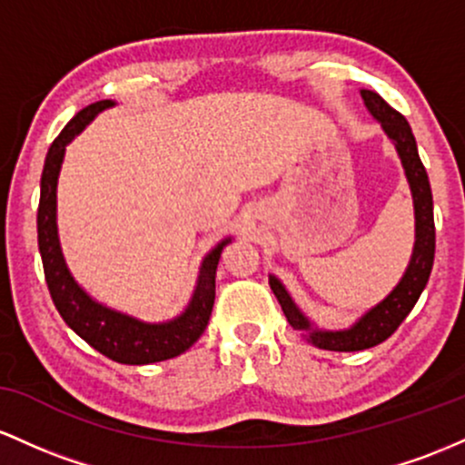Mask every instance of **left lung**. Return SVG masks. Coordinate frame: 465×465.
Masks as SVG:
<instances>
[{"instance_id":"left-lung-1","label":"left lung","mask_w":465,"mask_h":465,"mask_svg":"<svg viewBox=\"0 0 465 465\" xmlns=\"http://www.w3.org/2000/svg\"><path fill=\"white\" fill-rule=\"evenodd\" d=\"M360 94H362L364 105L369 107V112L382 123V129L395 143L406 177H409L415 202V250L409 270L401 276L398 288L391 292L380 305H375L369 314L360 318L351 330L345 331L312 330L310 321L296 310V305L292 302L283 285L279 283V279L270 276V288H272L276 301L281 302V310H283L290 325L294 330L307 331V338L318 349H327V351H362V349L375 347L387 341L415 307L417 299H420L426 283H429L432 261H435V217H432L430 182L420 160V153H417V143L413 132H411V124L380 94L371 90H362Z\"/></svg>"}]
</instances>
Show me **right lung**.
<instances>
[{
    "label": "right lung",
    "mask_w": 465,
    "mask_h": 465,
    "mask_svg": "<svg viewBox=\"0 0 465 465\" xmlns=\"http://www.w3.org/2000/svg\"><path fill=\"white\" fill-rule=\"evenodd\" d=\"M112 101H98L87 105L76 114L65 129L56 135L45 155L44 173H41V197L36 211V239L39 252L44 261L45 283H48L52 302L67 325L74 330L87 345L109 360L120 364H149L180 356L202 336L211 318L213 302H215V272L219 254L226 248L222 242L204 259L200 270V281L193 294L189 310L175 321L163 325H147L135 318H129L118 312L94 302L72 279L61 254L59 237H56V177H59L61 163H64L65 144L85 127L90 120L103 109L112 107Z\"/></svg>",
    "instance_id": "add662e5"
}]
</instances>
